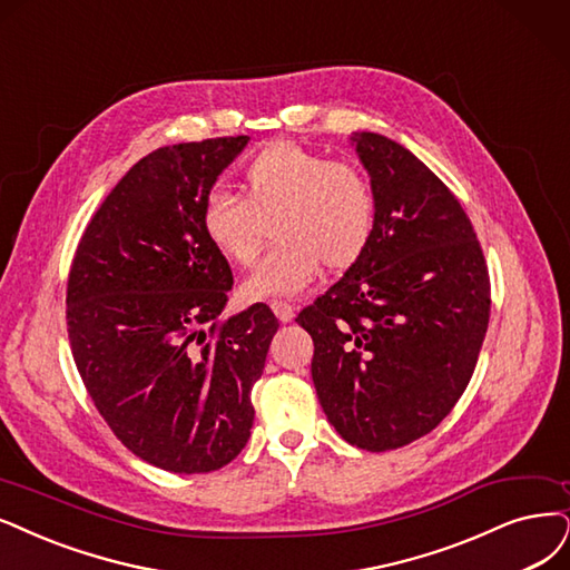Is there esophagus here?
Wrapping results in <instances>:
<instances>
[{
    "label": "esophagus",
    "instance_id": "esophagus-1",
    "mask_svg": "<svg viewBox=\"0 0 570 570\" xmlns=\"http://www.w3.org/2000/svg\"><path fill=\"white\" fill-rule=\"evenodd\" d=\"M269 307L274 314H277L279 322H291L293 317H296V305H291L286 301H272Z\"/></svg>",
    "mask_w": 570,
    "mask_h": 570
}]
</instances>
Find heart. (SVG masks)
I'll list each match as a JSON object with an SVG mask.
<instances>
[{
    "mask_svg": "<svg viewBox=\"0 0 570 570\" xmlns=\"http://www.w3.org/2000/svg\"><path fill=\"white\" fill-rule=\"evenodd\" d=\"M242 199L210 193L199 210L206 242L239 267L256 261L265 227L277 242L256 265L242 293L250 301L293 296L317 277L322 263L341 272L364 256L375 229V195L368 178L347 161L272 142L239 178Z\"/></svg>",
    "mask_w": 570,
    "mask_h": 570,
    "instance_id": "heart-1",
    "label": "heart"
}]
</instances>
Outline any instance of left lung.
Instances as JSON below:
<instances>
[{
    "label": "left lung",
    "mask_w": 570,
    "mask_h": 570,
    "mask_svg": "<svg viewBox=\"0 0 570 570\" xmlns=\"http://www.w3.org/2000/svg\"><path fill=\"white\" fill-rule=\"evenodd\" d=\"M375 195L364 256L298 314L312 381L347 444L392 451L432 432L465 392L489 328L491 284L472 223L404 145L350 136Z\"/></svg>",
    "instance_id": "8db88e82"
}]
</instances>
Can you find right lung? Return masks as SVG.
Returning <instances> with one entry per match:
<instances>
[{"label":"right lung","instance_id":"1","mask_svg":"<svg viewBox=\"0 0 570 570\" xmlns=\"http://www.w3.org/2000/svg\"><path fill=\"white\" fill-rule=\"evenodd\" d=\"M248 136L166 145L134 164L77 246L68 333L77 371L121 444L176 474L235 460L250 387L279 322L263 303L220 320L232 269L199 210Z\"/></svg>","mask_w":570,"mask_h":570}]
</instances>
